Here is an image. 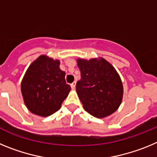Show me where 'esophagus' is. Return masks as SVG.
Instances as JSON below:
<instances>
[{
    "label": "esophagus",
    "instance_id": "1",
    "mask_svg": "<svg viewBox=\"0 0 157 157\" xmlns=\"http://www.w3.org/2000/svg\"><path fill=\"white\" fill-rule=\"evenodd\" d=\"M75 86H76V82H72L71 84V86L72 90H75Z\"/></svg>",
    "mask_w": 157,
    "mask_h": 157
}]
</instances>
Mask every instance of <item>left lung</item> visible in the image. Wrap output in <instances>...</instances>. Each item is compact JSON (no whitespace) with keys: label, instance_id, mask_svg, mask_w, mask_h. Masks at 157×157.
Listing matches in <instances>:
<instances>
[{"label":"left lung","instance_id":"8db88e82","mask_svg":"<svg viewBox=\"0 0 157 157\" xmlns=\"http://www.w3.org/2000/svg\"><path fill=\"white\" fill-rule=\"evenodd\" d=\"M81 78L76 92L88 113L105 118L114 113L121 105L123 86L115 67L102 57L77 59Z\"/></svg>","mask_w":157,"mask_h":157}]
</instances>
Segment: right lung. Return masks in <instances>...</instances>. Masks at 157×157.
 I'll return each instance as SVG.
<instances>
[{"mask_svg": "<svg viewBox=\"0 0 157 157\" xmlns=\"http://www.w3.org/2000/svg\"><path fill=\"white\" fill-rule=\"evenodd\" d=\"M59 59L41 55L32 62L21 82L25 105L33 114L47 117L61 107L71 91Z\"/></svg>", "mask_w": 157, "mask_h": 157, "instance_id": "1", "label": "right lung"}]
</instances>
